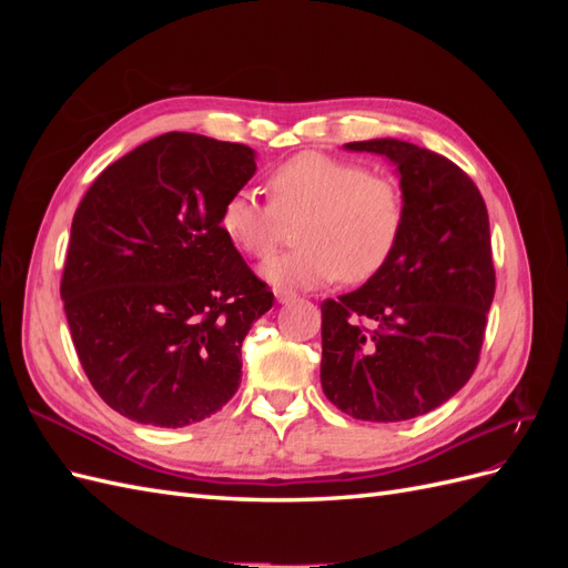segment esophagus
Returning <instances> with one entry per match:
<instances>
[{
	"instance_id": "obj_1",
	"label": "esophagus",
	"mask_w": 568,
	"mask_h": 568,
	"mask_svg": "<svg viewBox=\"0 0 568 568\" xmlns=\"http://www.w3.org/2000/svg\"><path fill=\"white\" fill-rule=\"evenodd\" d=\"M274 296H277V301H280L282 305L296 301V294H291V291H286V288H277V291H274Z\"/></svg>"
}]
</instances>
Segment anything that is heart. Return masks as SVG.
Here are the masks:
<instances>
[{
	"label": "heart",
	"instance_id": "b5f03b06",
	"mask_svg": "<svg viewBox=\"0 0 568 568\" xmlns=\"http://www.w3.org/2000/svg\"><path fill=\"white\" fill-rule=\"evenodd\" d=\"M270 201L239 189L222 203L220 230L253 257L277 246L284 220L301 217L298 246L274 255L263 277L284 288H311L343 277H374L395 253L405 230V196L363 163L305 151L267 178Z\"/></svg>",
	"mask_w": 568,
	"mask_h": 568
}]
</instances>
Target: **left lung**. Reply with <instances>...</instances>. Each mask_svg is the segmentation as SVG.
Returning <instances> with one entry per match:
<instances>
[{
    "label": "left lung",
    "mask_w": 568,
    "mask_h": 568,
    "mask_svg": "<svg viewBox=\"0 0 568 568\" xmlns=\"http://www.w3.org/2000/svg\"><path fill=\"white\" fill-rule=\"evenodd\" d=\"M400 175L405 230L357 291L322 303V390L363 422L426 415L469 382L495 296L486 201L459 165L400 140L351 142Z\"/></svg>",
    "instance_id": "1"
}]
</instances>
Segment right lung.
Masks as SVG:
<instances>
[{
  "mask_svg": "<svg viewBox=\"0 0 568 568\" xmlns=\"http://www.w3.org/2000/svg\"><path fill=\"white\" fill-rule=\"evenodd\" d=\"M255 151L165 132L111 163L80 201L61 298L90 384L120 415L178 428L242 384V343L272 291L220 230Z\"/></svg>",
  "mask_w": 568,
  "mask_h": 568,
  "instance_id": "1",
  "label": "right lung"
}]
</instances>
